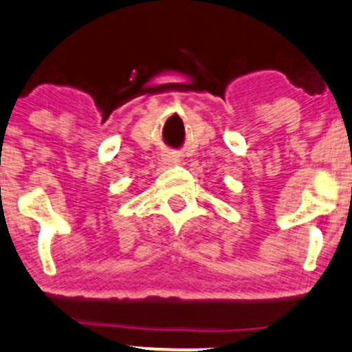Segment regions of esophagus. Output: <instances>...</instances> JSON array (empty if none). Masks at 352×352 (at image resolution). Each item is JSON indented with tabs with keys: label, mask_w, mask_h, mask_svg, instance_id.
<instances>
[{
	"label": "esophagus",
	"mask_w": 352,
	"mask_h": 352,
	"mask_svg": "<svg viewBox=\"0 0 352 352\" xmlns=\"http://www.w3.org/2000/svg\"><path fill=\"white\" fill-rule=\"evenodd\" d=\"M163 161H165L166 165H175L177 161H179V156L175 153H166L163 154Z\"/></svg>",
	"instance_id": "esophagus-1"
}]
</instances>
